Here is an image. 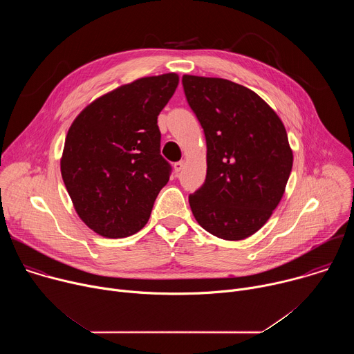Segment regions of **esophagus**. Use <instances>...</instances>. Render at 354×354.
<instances>
[{
	"mask_svg": "<svg viewBox=\"0 0 354 354\" xmlns=\"http://www.w3.org/2000/svg\"><path fill=\"white\" fill-rule=\"evenodd\" d=\"M183 167H185V161H179V162H175V164H174V169H175L176 174L180 172V171L183 169Z\"/></svg>",
	"mask_w": 354,
	"mask_h": 354,
	"instance_id": "obj_1",
	"label": "esophagus"
}]
</instances>
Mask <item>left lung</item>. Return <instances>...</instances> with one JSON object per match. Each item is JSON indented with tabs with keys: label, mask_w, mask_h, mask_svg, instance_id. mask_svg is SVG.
<instances>
[{
	"label": "left lung",
	"mask_w": 354,
	"mask_h": 354,
	"mask_svg": "<svg viewBox=\"0 0 354 354\" xmlns=\"http://www.w3.org/2000/svg\"><path fill=\"white\" fill-rule=\"evenodd\" d=\"M182 84L207 145L206 180L189 196L192 213L221 239H245L266 224L284 194L292 168L286 127L243 85L187 74Z\"/></svg>",
	"instance_id": "8db88e82"
}]
</instances>
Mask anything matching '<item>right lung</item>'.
<instances>
[{
	"mask_svg": "<svg viewBox=\"0 0 354 354\" xmlns=\"http://www.w3.org/2000/svg\"><path fill=\"white\" fill-rule=\"evenodd\" d=\"M175 73L138 78L91 102L68 129L62 176L78 217L105 238H126L148 221L171 165L160 154V112Z\"/></svg>",
	"mask_w": 354,
	"mask_h": 354,
	"instance_id": "right-lung-1",
	"label": "right lung"
}]
</instances>
